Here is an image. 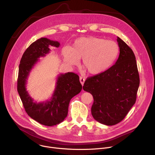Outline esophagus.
Wrapping results in <instances>:
<instances>
[{
  "label": "esophagus",
  "instance_id": "1",
  "mask_svg": "<svg viewBox=\"0 0 155 155\" xmlns=\"http://www.w3.org/2000/svg\"><path fill=\"white\" fill-rule=\"evenodd\" d=\"M84 81H85V78H83V77H80V83H81V84L82 85H83V84L84 83Z\"/></svg>",
  "mask_w": 155,
  "mask_h": 155
}]
</instances>
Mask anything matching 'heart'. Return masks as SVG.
I'll return each instance as SVG.
<instances>
[{"instance_id": "b5f03b06", "label": "heart", "mask_w": 155, "mask_h": 155, "mask_svg": "<svg viewBox=\"0 0 155 155\" xmlns=\"http://www.w3.org/2000/svg\"><path fill=\"white\" fill-rule=\"evenodd\" d=\"M119 52L115 41L95 37L78 38L72 48L65 46L61 51L64 61L70 65H78L82 58V66L92 75L107 70L115 61Z\"/></svg>"}]
</instances>
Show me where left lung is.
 Masks as SVG:
<instances>
[{
    "label": "left lung",
    "instance_id": "1",
    "mask_svg": "<svg viewBox=\"0 0 155 155\" xmlns=\"http://www.w3.org/2000/svg\"><path fill=\"white\" fill-rule=\"evenodd\" d=\"M117 41L120 55L115 64L87 78L83 86L84 91L93 95V118L107 126L117 124L125 118L136 102L140 84L134 52L118 37Z\"/></svg>",
    "mask_w": 155,
    "mask_h": 155
}]
</instances>
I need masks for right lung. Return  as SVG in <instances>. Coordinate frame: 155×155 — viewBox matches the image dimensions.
<instances>
[{
	"label": "right lung",
	"instance_id": "add662e5",
	"mask_svg": "<svg viewBox=\"0 0 155 155\" xmlns=\"http://www.w3.org/2000/svg\"><path fill=\"white\" fill-rule=\"evenodd\" d=\"M60 43L47 38H40L26 49L19 65L17 90L28 115L38 123L52 126L62 122L67 117L71 99L80 93L82 86L77 74L68 72L60 74L58 78L53 94L50 101L34 102L26 91L28 77L39 58L45 56L50 47L58 48Z\"/></svg>",
	"mask_w": 155,
	"mask_h": 155
}]
</instances>
